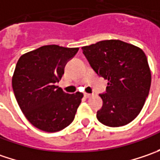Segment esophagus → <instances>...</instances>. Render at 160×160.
I'll list each match as a JSON object with an SVG mask.
<instances>
[{
    "mask_svg": "<svg viewBox=\"0 0 160 160\" xmlns=\"http://www.w3.org/2000/svg\"><path fill=\"white\" fill-rule=\"evenodd\" d=\"M83 95H84V97H85V98H90V97L92 96V94H90V93H86V92H85Z\"/></svg>",
    "mask_w": 160,
    "mask_h": 160,
    "instance_id": "esophagus-1",
    "label": "esophagus"
}]
</instances>
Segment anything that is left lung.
<instances>
[{"instance_id": "left-lung-1", "label": "left lung", "mask_w": 160, "mask_h": 160, "mask_svg": "<svg viewBox=\"0 0 160 160\" xmlns=\"http://www.w3.org/2000/svg\"><path fill=\"white\" fill-rule=\"evenodd\" d=\"M97 75L108 80L97 119L110 127L132 122L144 105L151 88L147 57L139 47L120 40H105L82 47Z\"/></svg>"}]
</instances>
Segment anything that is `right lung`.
<instances>
[{
	"label": "right lung",
	"mask_w": 160,
	"mask_h": 160,
	"mask_svg": "<svg viewBox=\"0 0 160 160\" xmlns=\"http://www.w3.org/2000/svg\"><path fill=\"white\" fill-rule=\"evenodd\" d=\"M78 50L44 45L23 54L18 60L12 77L16 100L27 119L42 131H60L75 118L83 94L66 93L56 83Z\"/></svg>",
	"instance_id": "right-lung-1"
}]
</instances>
